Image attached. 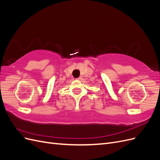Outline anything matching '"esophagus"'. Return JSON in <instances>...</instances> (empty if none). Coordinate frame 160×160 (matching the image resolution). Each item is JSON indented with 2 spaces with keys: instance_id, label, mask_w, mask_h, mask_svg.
<instances>
[{
  "instance_id": "obj_1",
  "label": "esophagus",
  "mask_w": 160,
  "mask_h": 160,
  "mask_svg": "<svg viewBox=\"0 0 160 160\" xmlns=\"http://www.w3.org/2000/svg\"><path fill=\"white\" fill-rule=\"evenodd\" d=\"M76 79H77V80H81V79H82V77H79V78H77Z\"/></svg>"
}]
</instances>
